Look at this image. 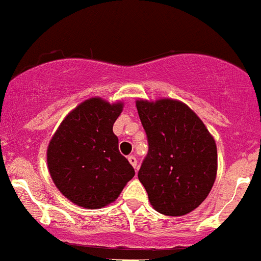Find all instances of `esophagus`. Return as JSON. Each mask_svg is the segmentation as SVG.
I'll return each mask as SVG.
<instances>
[{
  "label": "esophagus",
  "mask_w": 261,
  "mask_h": 261,
  "mask_svg": "<svg viewBox=\"0 0 261 261\" xmlns=\"http://www.w3.org/2000/svg\"><path fill=\"white\" fill-rule=\"evenodd\" d=\"M127 160H128V163L131 164V165L134 166V169H138V160H136V158L134 155H130L127 158Z\"/></svg>",
  "instance_id": "1"
}]
</instances>
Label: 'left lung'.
I'll return each mask as SVG.
<instances>
[{"mask_svg":"<svg viewBox=\"0 0 261 261\" xmlns=\"http://www.w3.org/2000/svg\"><path fill=\"white\" fill-rule=\"evenodd\" d=\"M149 151L139 170L152 207L181 216L209 195L218 170L215 140L188 105L171 98L136 101Z\"/></svg>","mask_w":261,"mask_h":261,"instance_id":"obj_1","label":"left lung"}]
</instances>
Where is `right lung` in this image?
Instances as JSON below:
<instances>
[{"instance_id": "1", "label": "right lung", "mask_w": 261, "mask_h": 261, "mask_svg": "<svg viewBox=\"0 0 261 261\" xmlns=\"http://www.w3.org/2000/svg\"><path fill=\"white\" fill-rule=\"evenodd\" d=\"M122 108V102L89 98L65 117L48 144L52 180L79 206L101 209L111 204L135 175L112 131Z\"/></svg>"}]
</instances>
